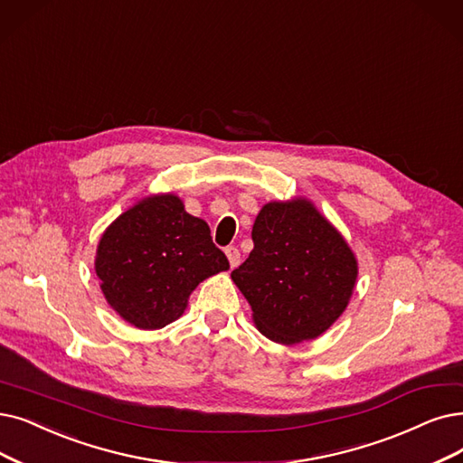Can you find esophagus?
I'll return each mask as SVG.
<instances>
[{
  "label": "esophagus",
  "mask_w": 463,
  "mask_h": 463,
  "mask_svg": "<svg viewBox=\"0 0 463 463\" xmlns=\"http://www.w3.org/2000/svg\"><path fill=\"white\" fill-rule=\"evenodd\" d=\"M226 256L232 268H237L239 262H241V252H239L237 247H226Z\"/></svg>",
  "instance_id": "34e87169"
}]
</instances>
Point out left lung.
<instances>
[{
	"instance_id": "1",
	"label": "left lung",
	"mask_w": 463,
	"mask_h": 463,
	"mask_svg": "<svg viewBox=\"0 0 463 463\" xmlns=\"http://www.w3.org/2000/svg\"><path fill=\"white\" fill-rule=\"evenodd\" d=\"M252 243L232 279L250 304L258 330L287 345L321 336L347 307L357 281V260L345 239L300 197L264 205Z\"/></svg>"
}]
</instances>
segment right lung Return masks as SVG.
<instances>
[{
	"mask_svg": "<svg viewBox=\"0 0 463 463\" xmlns=\"http://www.w3.org/2000/svg\"><path fill=\"white\" fill-rule=\"evenodd\" d=\"M230 269L205 220L184 211L173 194L152 195L118 216L102 233L95 271L104 298L142 330L176 321L195 287Z\"/></svg>",
	"mask_w": 463,
	"mask_h": 463,
	"instance_id": "1",
	"label": "right lung"
}]
</instances>
